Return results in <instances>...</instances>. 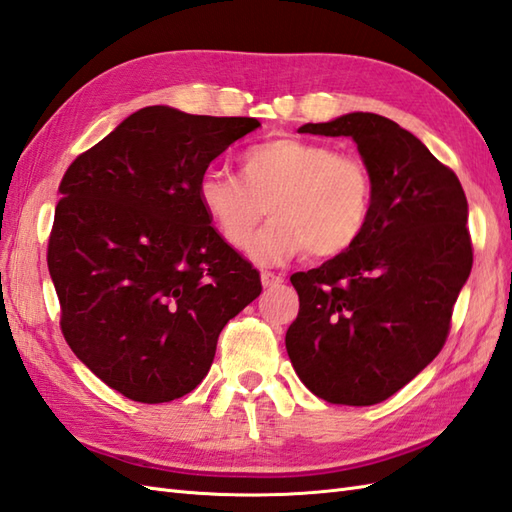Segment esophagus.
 Returning a JSON list of instances; mask_svg holds the SVG:
<instances>
[{"label": "esophagus", "mask_w": 512, "mask_h": 512, "mask_svg": "<svg viewBox=\"0 0 512 512\" xmlns=\"http://www.w3.org/2000/svg\"><path fill=\"white\" fill-rule=\"evenodd\" d=\"M260 282H263L265 289H269V286H278L284 282V278L280 276V273H271V271H263L260 273Z\"/></svg>", "instance_id": "esophagus-1"}]
</instances>
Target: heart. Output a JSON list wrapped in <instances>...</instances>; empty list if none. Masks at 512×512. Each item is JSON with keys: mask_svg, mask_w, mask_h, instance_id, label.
Returning <instances> with one entry per match:
<instances>
[{"mask_svg": "<svg viewBox=\"0 0 512 512\" xmlns=\"http://www.w3.org/2000/svg\"><path fill=\"white\" fill-rule=\"evenodd\" d=\"M197 199L234 249L249 243L269 210L271 221L249 245V256L260 265H278L302 252L310 258L347 252L369 223L373 182L360 158L282 136L247 149L241 178L215 167L204 171Z\"/></svg>", "mask_w": 512, "mask_h": 512, "instance_id": "b5f03b06", "label": "heart"}]
</instances>
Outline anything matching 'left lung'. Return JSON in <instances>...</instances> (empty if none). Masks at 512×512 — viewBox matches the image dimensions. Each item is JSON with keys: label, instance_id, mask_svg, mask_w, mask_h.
<instances>
[{"label": "left lung", "instance_id": "8db88e82", "mask_svg": "<svg viewBox=\"0 0 512 512\" xmlns=\"http://www.w3.org/2000/svg\"><path fill=\"white\" fill-rule=\"evenodd\" d=\"M297 132L350 136L371 173L373 208L347 252L291 276L299 313L286 352L321 400L371 406L426 369L447 339L473 263L467 197L415 134L373 112Z\"/></svg>", "mask_w": 512, "mask_h": 512}]
</instances>
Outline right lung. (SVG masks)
Masks as SVG:
<instances>
[{"mask_svg":"<svg viewBox=\"0 0 512 512\" xmlns=\"http://www.w3.org/2000/svg\"><path fill=\"white\" fill-rule=\"evenodd\" d=\"M252 117L147 106L71 162L47 267L69 347L110 389L143 404L191 393L219 332L263 291L197 199Z\"/></svg>","mask_w":512,"mask_h":512,"instance_id":"right-lung-1","label":"right lung"}]
</instances>
